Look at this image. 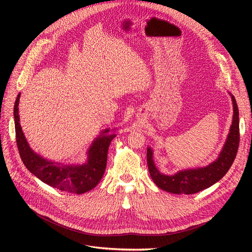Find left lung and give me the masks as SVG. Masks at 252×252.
Returning a JSON list of instances; mask_svg holds the SVG:
<instances>
[{"label": "left lung", "mask_w": 252, "mask_h": 252, "mask_svg": "<svg viewBox=\"0 0 252 252\" xmlns=\"http://www.w3.org/2000/svg\"><path fill=\"white\" fill-rule=\"evenodd\" d=\"M233 103V119L227 140L215 161L206 166L179 170L174 175H164L153 159V149L147 148V164L150 176L158 188L173 194H194L213 186L227 171L236 157L239 146V110L234 96L229 93Z\"/></svg>", "instance_id": "8db88e82"}]
</instances>
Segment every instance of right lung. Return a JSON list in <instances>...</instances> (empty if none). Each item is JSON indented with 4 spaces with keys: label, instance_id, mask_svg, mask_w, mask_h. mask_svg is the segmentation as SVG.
Wrapping results in <instances>:
<instances>
[{
    "label": "right lung",
    "instance_id": "obj_1",
    "mask_svg": "<svg viewBox=\"0 0 252 252\" xmlns=\"http://www.w3.org/2000/svg\"><path fill=\"white\" fill-rule=\"evenodd\" d=\"M18 94L14 105L16 142L21 159L31 173L49 186L63 192L83 194L95 188L101 181L107 164V153L111 141L116 137L115 129L105 128L92 142L83 164H63L48 160L34 152L26 140L19 123Z\"/></svg>",
    "mask_w": 252,
    "mask_h": 252
}]
</instances>
